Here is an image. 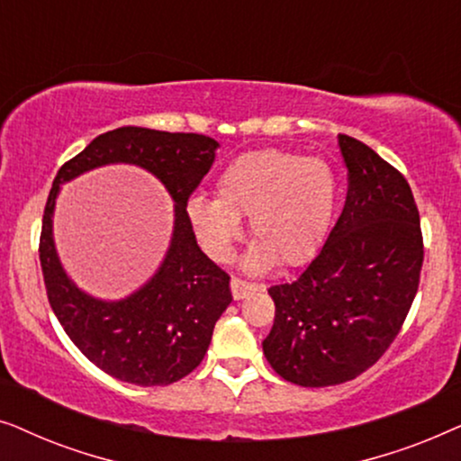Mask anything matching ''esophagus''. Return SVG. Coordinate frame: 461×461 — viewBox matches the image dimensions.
Masks as SVG:
<instances>
[{
	"mask_svg": "<svg viewBox=\"0 0 461 461\" xmlns=\"http://www.w3.org/2000/svg\"><path fill=\"white\" fill-rule=\"evenodd\" d=\"M256 289H258L256 283L243 281V279H239V276H232V279H230V292H232V298H235V300H243L245 295L256 292Z\"/></svg>",
	"mask_w": 461,
	"mask_h": 461,
	"instance_id": "34e87169",
	"label": "esophagus"
}]
</instances>
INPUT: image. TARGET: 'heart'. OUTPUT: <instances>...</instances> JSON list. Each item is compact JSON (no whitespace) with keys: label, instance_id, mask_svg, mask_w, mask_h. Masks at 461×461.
Listing matches in <instances>:
<instances>
[{"label":"heart","instance_id":"heart-1","mask_svg":"<svg viewBox=\"0 0 461 461\" xmlns=\"http://www.w3.org/2000/svg\"><path fill=\"white\" fill-rule=\"evenodd\" d=\"M336 176L319 159L283 149L249 150L232 159L216 182V199L194 194L186 212L207 254L230 256L239 218H248L256 239L248 256L251 270L279 260L300 267L317 256L336 210Z\"/></svg>","mask_w":461,"mask_h":461}]
</instances>
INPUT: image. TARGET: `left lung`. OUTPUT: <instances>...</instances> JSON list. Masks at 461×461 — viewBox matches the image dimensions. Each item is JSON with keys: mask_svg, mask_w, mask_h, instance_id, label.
Here are the masks:
<instances>
[{"mask_svg": "<svg viewBox=\"0 0 461 461\" xmlns=\"http://www.w3.org/2000/svg\"><path fill=\"white\" fill-rule=\"evenodd\" d=\"M338 142L348 167L344 210L298 279L268 289L275 323L264 357L304 388L350 382L380 361L405 323L424 262L405 176L357 138Z\"/></svg>", "mask_w": 461, "mask_h": 461, "instance_id": "obj_1", "label": "left lung"}]
</instances>
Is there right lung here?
<instances>
[{
    "mask_svg": "<svg viewBox=\"0 0 461 461\" xmlns=\"http://www.w3.org/2000/svg\"><path fill=\"white\" fill-rule=\"evenodd\" d=\"M218 142L203 134L117 128L87 144L56 174L40 235L50 306L71 342L104 374L136 386H167L197 369L213 325L232 302L230 276L199 249L186 203L210 172ZM134 162L159 177L176 201L175 239L160 273L122 303L79 293L61 270L51 241L60 181L106 162Z\"/></svg>",
    "mask_w": 461,
    "mask_h": 461,
    "instance_id": "obj_1",
    "label": "right lung"
}]
</instances>
